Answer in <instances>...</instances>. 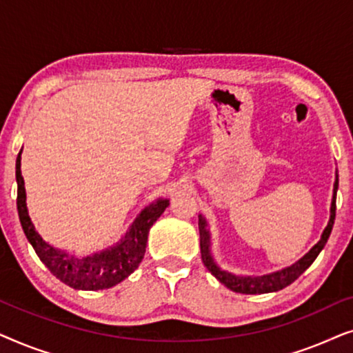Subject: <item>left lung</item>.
<instances>
[{
  "label": "left lung",
  "mask_w": 353,
  "mask_h": 353,
  "mask_svg": "<svg viewBox=\"0 0 353 353\" xmlns=\"http://www.w3.org/2000/svg\"><path fill=\"white\" fill-rule=\"evenodd\" d=\"M339 188V175L336 170V181H334V190H332V201H331V214L330 221H327L326 228L323 230L321 238L308 252L297 260L296 263L284 267L281 270H276L273 273L267 274H236L231 272H226L215 262L214 254H212V234L209 230V223H207L205 216L199 215V236H201V255L202 262L207 267V270L219 279L221 284H225L226 288L231 291L239 292V294H267V292H276L279 289L289 286V284L296 281L301 274L313 263V260L318 257V254L321 252L330 238L332 225H334L336 219V192Z\"/></svg>",
  "instance_id": "obj_1"
}]
</instances>
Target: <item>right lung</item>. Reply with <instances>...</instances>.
<instances>
[{"instance_id":"obj_1","label":"right lung","mask_w":353,"mask_h":353,"mask_svg":"<svg viewBox=\"0 0 353 353\" xmlns=\"http://www.w3.org/2000/svg\"><path fill=\"white\" fill-rule=\"evenodd\" d=\"M21 154L22 149L16 161L19 220H21L28 243L32 244V248L35 249L37 255L46 265L48 270L67 286L79 289V291L109 289L128 278L141 263L144 252H146L149 230L163 214L170 201L165 197H159L144 207L119 243L99 250V252L77 257L75 254L57 249L46 243L33 226L27 209L26 183H23L21 172Z\"/></svg>"}]
</instances>
